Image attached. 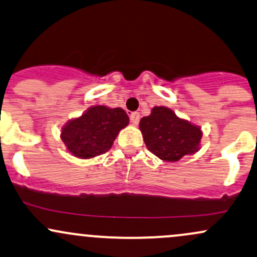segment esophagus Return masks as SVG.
Here are the masks:
<instances>
[{
	"mask_svg": "<svg viewBox=\"0 0 257 257\" xmlns=\"http://www.w3.org/2000/svg\"><path fill=\"white\" fill-rule=\"evenodd\" d=\"M139 119H140V115L138 112H133V113L131 114V122L133 125H138V124H139Z\"/></svg>",
	"mask_w": 257,
	"mask_h": 257,
	"instance_id": "34e87169",
	"label": "esophagus"
}]
</instances>
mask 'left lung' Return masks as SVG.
<instances>
[{"label":"left lung","instance_id":"1","mask_svg":"<svg viewBox=\"0 0 257 257\" xmlns=\"http://www.w3.org/2000/svg\"><path fill=\"white\" fill-rule=\"evenodd\" d=\"M139 129L148 150L162 161L176 162L201 149V128L166 106H155L140 119Z\"/></svg>","mask_w":257,"mask_h":257}]
</instances>
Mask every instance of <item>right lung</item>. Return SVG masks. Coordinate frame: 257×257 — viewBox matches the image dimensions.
I'll return each mask as SVG.
<instances>
[{
    "label": "right lung",
    "instance_id": "1",
    "mask_svg": "<svg viewBox=\"0 0 257 257\" xmlns=\"http://www.w3.org/2000/svg\"><path fill=\"white\" fill-rule=\"evenodd\" d=\"M128 124V114L120 107L95 105L64 124L61 139L70 155L90 160L108 151L119 132Z\"/></svg>",
    "mask_w": 257,
    "mask_h": 257
}]
</instances>
